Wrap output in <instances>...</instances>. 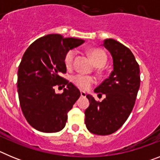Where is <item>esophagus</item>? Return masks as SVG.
<instances>
[{
	"mask_svg": "<svg viewBox=\"0 0 160 160\" xmlns=\"http://www.w3.org/2000/svg\"><path fill=\"white\" fill-rule=\"evenodd\" d=\"M80 94H81L82 97H86V96H87V94H86V92H84V91H81Z\"/></svg>",
	"mask_w": 160,
	"mask_h": 160,
	"instance_id": "34e87169",
	"label": "esophagus"
}]
</instances>
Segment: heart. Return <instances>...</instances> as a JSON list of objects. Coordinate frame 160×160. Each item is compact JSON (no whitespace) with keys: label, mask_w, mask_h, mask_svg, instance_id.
I'll list each match as a JSON object with an SVG mask.
<instances>
[{"label":"heart","mask_w":160,"mask_h":160,"mask_svg":"<svg viewBox=\"0 0 160 160\" xmlns=\"http://www.w3.org/2000/svg\"><path fill=\"white\" fill-rule=\"evenodd\" d=\"M76 51L71 49L66 54L65 64L67 68H70L73 64V59L75 57ZM90 58L96 66H102L107 62V55L100 49H93L90 51ZM71 81L76 87L81 90H88L91 85L94 82V78L91 76L85 75L82 73H76L71 77Z\"/></svg>","instance_id":"1"}]
</instances>
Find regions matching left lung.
I'll use <instances>...</instances> for the list:
<instances>
[{
	"label": "left lung",
	"mask_w": 160,
	"mask_h": 160,
	"mask_svg": "<svg viewBox=\"0 0 160 160\" xmlns=\"http://www.w3.org/2000/svg\"><path fill=\"white\" fill-rule=\"evenodd\" d=\"M102 46L111 53L113 71L94 92L106 98L97 102L90 94V106L85 111V123L90 132L98 135H111L128 119L135 105L140 86L139 66L132 52L114 39H106Z\"/></svg>",
	"instance_id": "8db88e82"
}]
</instances>
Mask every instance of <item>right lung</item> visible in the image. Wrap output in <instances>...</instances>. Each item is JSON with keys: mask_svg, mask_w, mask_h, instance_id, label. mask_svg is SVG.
Wrapping results in <instances>:
<instances>
[{"mask_svg": "<svg viewBox=\"0 0 160 160\" xmlns=\"http://www.w3.org/2000/svg\"><path fill=\"white\" fill-rule=\"evenodd\" d=\"M84 42L48 34L32 42L24 53L18 72V97L24 116L34 129L53 133L65 128L68 112L81 94L60 74L66 72L68 51ZM56 85L64 88L62 94L55 93Z\"/></svg>", "mask_w": 160, "mask_h": 160, "instance_id": "right-lung-1", "label": "right lung"}]
</instances>
